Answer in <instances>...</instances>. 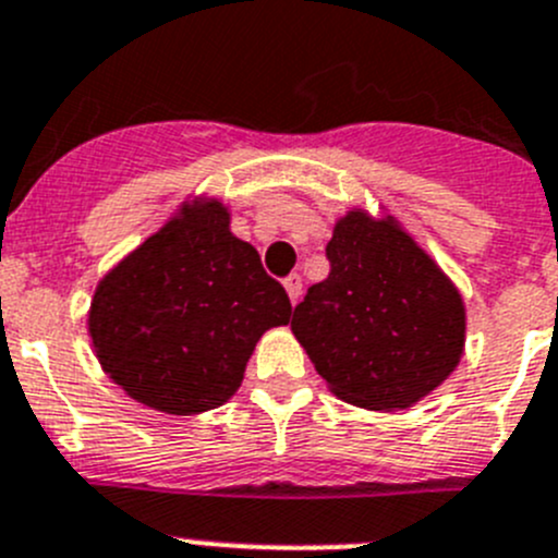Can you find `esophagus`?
Instances as JSON below:
<instances>
[{"label": "esophagus", "instance_id": "esophagus-1", "mask_svg": "<svg viewBox=\"0 0 558 558\" xmlns=\"http://www.w3.org/2000/svg\"><path fill=\"white\" fill-rule=\"evenodd\" d=\"M284 290H288L290 295V304H299L301 299V290H304V282H301V276L299 274H290L288 279H284Z\"/></svg>", "mask_w": 558, "mask_h": 558}]
</instances>
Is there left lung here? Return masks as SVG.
<instances>
[{
	"label": "left lung",
	"instance_id": "obj_1",
	"mask_svg": "<svg viewBox=\"0 0 558 558\" xmlns=\"http://www.w3.org/2000/svg\"><path fill=\"white\" fill-rule=\"evenodd\" d=\"M331 270L293 312L295 339L328 389L369 411L411 408L460 364L465 306L395 216L350 210L326 246Z\"/></svg>",
	"mask_w": 558,
	"mask_h": 558
}]
</instances>
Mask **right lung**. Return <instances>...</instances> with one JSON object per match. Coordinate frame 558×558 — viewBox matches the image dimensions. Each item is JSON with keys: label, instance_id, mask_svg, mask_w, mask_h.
<instances>
[{"label": "right lung", "instance_id": "add662e5", "mask_svg": "<svg viewBox=\"0 0 558 558\" xmlns=\"http://www.w3.org/2000/svg\"><path fill=\"white\" fill-rule=\"evenodd\" d=\"M290 312L257 248L230 232V210L194 199L100 279L87 326L125 395L191 416L235 395L254 344Z\"/></svg>", "mask_w": 558, "mask_h": 558}]
</instances>
